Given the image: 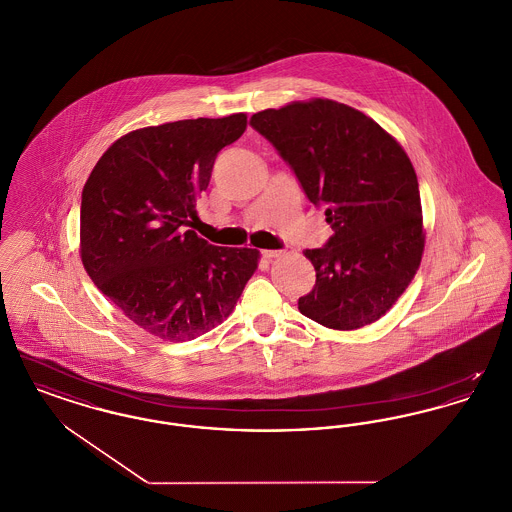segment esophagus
Returning a JSON list of instances; mask_svg holds the SVG:
<instances>
[{
	"mask_svg": "<svg viewBox=\"0 0 512 512\" xmlns=\"http://www.w3.org/2000/svg\"><path fill=\"white\" fill-rule=\"evenodd\" d=\"M284 251H280V249H263L261 251V255L268 259V261H272V259H276V257H280Z\"/></svg>",
	"mask_w": 512,
	"mask_h": 512,
	"instance_id": "esophagus-1",
	"label": "esophagus"
}]
</instances>
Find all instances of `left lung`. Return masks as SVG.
<instances>
[{
  "label": "left lung",
  "instance_id": "8db88e82",
  "mask_svg": "<svg viewBox=\"0 0 512 512\" xmlns=\"http://www.w3.org/2000/svg\"><path fill=\"white\" fill-rule=\"evenodd\" d=\"M249 124L292 167L334 236L305 249L315 288L301 315L357 330L386 315L407 290L424 251L422 207L411 159L365 113L332 99L295 101L255 113Z\"/></svg>",
  "mask_w": 512,
  "mask_h": 512
}]
</instances>
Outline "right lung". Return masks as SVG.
I'll return each mask as SVG.
<instances>
[{"mask_svg": "<svg viewBox=\"0 0 512 512\" xmlns=\"http://www.w3.org/2000/svg\"><path fill=\"white\" fill-rule=\"evenodd\" d=\"M245 126L236 113L128 132L82 190V265L126 317L161 340L213 330L257 268V249L217 247L188 230L220 149Z\"/></svg>", "mask_w": 512, "mask_h": 512, "instance_id": "right-lung-1", "label": "right lung"}]
</instances>
